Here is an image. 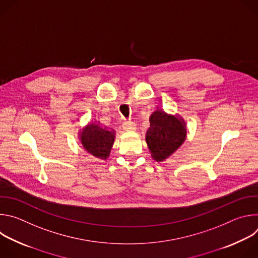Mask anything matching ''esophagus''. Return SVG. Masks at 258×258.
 Wrapping results in <instances>:
<instances>
[{
  "mask_svg": "<svg viewBox=\"0 0 258 258\" xmlns=\"http://www.w3.org/2000/svg\"><path fill=\"white\" fill-rule=\"evenodd\" d=\"M122 127L126 132H132V131H135L137 128L136 124L134 122H132V121H124L123 124H122Z\"/></svg>",
  "mask_w": 258,
  "mask_h": 258,
  "instance_id": "esophagus-1",
  "label": "esophagus"
}]
</instances>
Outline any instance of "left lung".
<instances>
[{
    "instance_id": "left-lung-1",
    "label": "left lung",
    "mask_w": 258,
    "mask_h": 258,
    "mask_svg": "<svg viewBox=\"0 0 258 258\" xmlns=\"http://www.w3.org/2000/svg\"><path fill=\"white\" fill-rule=\"evenodd\" d=\"M149 120L150 127L146 133V142L152 158L162 162L185 142L186 122L179 115L168 114L162 109L155 110Z\"/></svg>"
}]
</instances>
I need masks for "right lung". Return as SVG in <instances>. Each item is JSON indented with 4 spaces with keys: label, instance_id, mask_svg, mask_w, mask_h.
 <instances>
[{
    "label": "right lung",
    "instance_id": "obj_1",
    "mask_svg": "<svg viewBox=\"0 0 258 258\" xmlns=\"http://www.w3.org/2000/svg\"><path fill=\"white\" fill-rule=\"evenodd\" d=\"M79 140L85 150L96 158L106 160L115 140V131L103 126L100 122H90L79 133Z\"/></svg>",
    "mask_w": 258,
    "mask_h": 258
}]
</instances>
